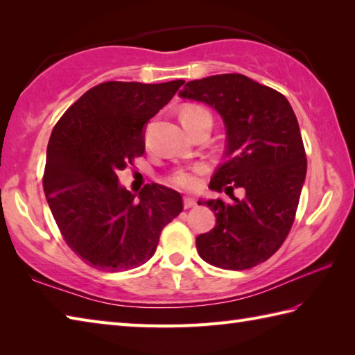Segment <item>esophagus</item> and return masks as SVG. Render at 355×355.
<instances>
[{"label":"esophagus","mask_w":355,"mask_h":355,"mask_svg":"<svg viewBox=\"0 0 355 355\" xmlns=\"http://www.w3.org/2000/svg\"><path fill=\"white\" fill-rule=\"evenodd\" d=\"M197 206V201L193 198H184V209H191Z\"/></svg>","instance_id":"34e87169"}]
</instances>
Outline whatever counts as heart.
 I'll return each mask as SVG.
<instances>
[{"label":"heart","instance_id":"obj_1","mask_svg":"<svg viewBox=\"0 0 355 355\" xmlns=\"http://www.w3.org/2000/svg\"><path fill=\"white\" fill-rule=\"evenodd\" d=\"M202 117L210 119V114L207 110L201 108V107H186L182 111V114H180V119H182V122L186 128H189L192 123L198 122V120ZM202 169H205L202 166H193V168H191V169H177L171 173L168 182L172 186L180 187V189L192 191L198 186L197 175L200 172H202Z\"/></svg>","mask_w":355,"mask_h":355}]
</instances>
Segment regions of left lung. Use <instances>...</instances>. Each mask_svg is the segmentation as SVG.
Masks as SVG:
<instances>
[{
    "label": "left lung",
    "mask_w": 355,
    "mask_h": 355,
    "mask_svg": "<svg viewBox=\"0 0 355 355\" xmlns=\"http://www.w3.org/2000/svg\"><path fill=\"white\" fill-rule=\"evenodd\" d=\"M180 96L215 108L227 131L225 162L209 187L232 201H198L216 216L197 236L198 254L224 270L252 268L279 250L296 218L306 175L296 114L284 94L239 73L191 80Z\"/></svg>",
    "instance_id": "8db88e82"
}]
</instances>
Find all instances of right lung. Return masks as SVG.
Wrapping results in <instances>:
<instances>
[{
	"instance_id": "obj_1",
	"label": "right lung",
	"mask_w": 355,
	"mask_h": 355,
	"mask_svg": "<svg viewBox=\"0 0 355 355\" xmlns=\"http://www.w3.org/2000/svg\"><path fill=\"white\" fill-rule=\"evenodd\" d=\"M184 80H110L93 87L58 120L42 184L67 245L102 271L141 266L162 230L183 210L178 192L145 184L139 197L119 184V171L145 154L143 130Z\"/></svg>"
}]
</instances>
